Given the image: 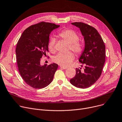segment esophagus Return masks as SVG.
<instances>
[{
    "mask_svg": "<svg viewBox=\"0 0 122 122\" xmlns=\"http://www.w3.org/2000/svg\"><path fill=\"white\" fill-rule=\"evenodd\" d=\"M60 68L61 69H64V70H65L67 69V67H63V66H60Z\"/></svg>",
    "mask_w": 122,
    "mask_h": 122,
    "instance_id": "obj_1",
    "label": "esophagus"
}]
</instances>
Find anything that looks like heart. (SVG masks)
<instances>
[{
  "label": "heart",
  "instance_id": "1",
  "mask_svg": "<svg viewBox=\"0 0 122 122\" xmlns=\"http://www.w3.org/2000/svg\"><path fill=\"white\" fill-rule=\"evenodd\" d=\"M58 36L69 44L68 49L76 55L82 53L83 49L82 44L80 42L79 36L76 32L71 29H64L58 33ZM56 39L54 37L50 38L48 43V48L52 52L55 51ZM75 59V55L71 52L62 53H59L53 57V61L62 66L67 67L71 64Z\"/></svg>",
  "mask_w": 122,
  "mask_h": 122
}]
</instances>
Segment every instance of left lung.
Here are the masks:
<instances>
[{"label": "left lung", "instance_id": "1", "mask_svg": "<svg viewBox=\"0 0 122 122\" xmlns=\"http://www.w3.org/2000/svg\"><path fill=\"white\" fill-rule=\"evenodd\" d=\"M71 24L79 28L84 37L85 48L79 61L84 64L85 68L83 71H81V68H76V75L70 79V82L77 88H86L94 84L102 74L105 63V46L94 27L81 22Z\"/></svg>", "mask_w": 122, "mask_h": 122}]
</instances>
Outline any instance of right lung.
I'll list each match as a JSON object with an SVG mask.
<instances>
[{"label": "right lung", "mask_w": 122, "mask_h": 122, "mask_svg": "<svg viewBox=\"0 0 122 122\" xmlns=\"http://www.w3.org/2000/svg\"><path fill=\"white\" fill-rule=\"evenodd\" d=\"M60 25L42 21L31 25L23 31L15 49L20 74L25 83L32 88L42 89L49 85L53 79L58 65L40 64L46 56L50 34Z\"/></svg>", "instance_id": "1"}]
</instances>
